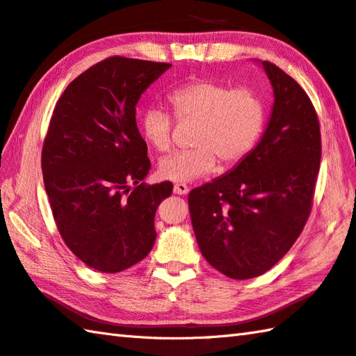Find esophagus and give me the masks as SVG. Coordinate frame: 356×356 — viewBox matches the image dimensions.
I'll return each instance as SVG.
<instances>
[{
	"label": "esophagus",
	"instance_id": "obj_1",
	"mask_svg": "<svg viewBox=\"0 0 356 356\" xmlns=\"http://www.w3.org/2000/svg\"><path fill=\"white\" fill-rule=\"evenodd\" d=\"M188 191H190V188H188V185H186V184H176V185H174V193H176V195H186Z\"/></svg>",
	"mask_w": 356,
	"mask_h": 356
}]
</instances>
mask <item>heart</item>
I'll list each match as a JSON object with an SVG mask.
<instances>
[{"label": "heart", "mask_w": 356, "mask_h": 356, "mask_svg": "<svg viewBox=\"0 0 356 356\" xmlns=\"http://www.w3.org/2000/svg\"><path fill=\"white\" fill-rule=\"evenodd\" d=\"M180 120L197 121L193 143L196 147L176 151L159 161V174L172 182H191L209 176L224 163H235L260 137L264 124L261 99L249 88L230 90L224 83L202 79L186 83L170 95ZM140 132L147 145L165 152L172 145V121L160 107H147L140 120Z\"/></svg>", "instance_id": "b5f03b06"}]
</instances>
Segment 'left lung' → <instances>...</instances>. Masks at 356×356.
<instances>
[{"label": "left lung", "instance_id": "1", "mask_svg": "<svg viewBox=\"0 0 356 356\" xmlns=\"http://www.w3.org/2000/svg\"><path fill=\"white\" fill-rule=\"evenodd\" d=\"M261 65L274 104L260 141L229 172L188 195L200 252L235 280L264 274L296 243L321 165L319 121L308 95L274 63Z\"/></svg>", "mask_w": 356, "mask_h": 356}]
</instances>
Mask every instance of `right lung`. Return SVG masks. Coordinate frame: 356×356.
I'll return each mask as SVG.
<instances>
[{
    "mask_svg": "<svg viewBox=\"0 0 356 356\" xmlns=\"http://www.w3.org/2000/svg\"><path fill=\"white\" fill-rule=\"evenodd\" d=\"M171 63L108 57L65 88L42 151L44 190L63 241L87 266L121 273L156 243L154 218L172 184L151 168L135 106ZM131 184H135L132 189Z\"/></svg>",
    "mask_w": 356,
    "mask_h": 356,
    "instance_id": "right-lung-1",
    "label": "right lung"
}]
</instances>
